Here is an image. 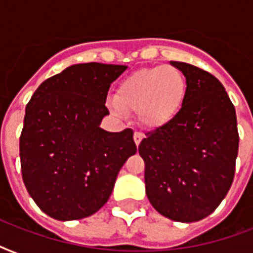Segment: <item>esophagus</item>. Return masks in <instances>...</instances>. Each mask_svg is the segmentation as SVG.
Listing matches in <instances>:
<instances>
[{
  "mask_svg": "<svg viewBox=\"0 0 253 253\" xmlns=\"http://www.w3.org/2000/svg\"><path fill=\"white\" fill-rule=\"evenodd\" d=\"M143 138H144V135H143L142 132H138V131H136V132L134 134L135 144H136V146H139V144H140V142H142Z\"/></svg>",
  "mask_w": 253,
  "mask_h": 253,
  "instance_id": "obj_1",
  "label": "esophagus"
}]
</instances>
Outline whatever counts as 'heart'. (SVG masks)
I'll return each mask as SVG.
<instances>
[{"label": "heart", "mask_w": 253, "mask_h": 253, "mask_svg": "<svg viewBox=\"0 0 253 253\" xmlns=\"http://www.w3.org/2000/svg\"><path fill=\"white\" fill-rule=\"evenodd\" d=\"M186 97L188 80L182 71L173 65H159L127 76L107 106L118 115L134 111L144 127L162 128L176 121Z\"/></svg>", "instance_id": "heart-1"}]
</instances>
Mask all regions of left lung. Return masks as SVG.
I'll return each instance as SVG.
<instances>
[{
	"instance_id": "8db88e82",
	"label": "left lung",
	"mask_w": 253,
	"mask_h": 253,
	"mask_svg": "<svg viewBox=\"0 0 253 253\" xmlns=\"http://www.w3.org/2000/svg\"><path fill=\"white\" fill-rule=\"evenodd\" d=\"M188 80V97L170 125L139 146L151 205L176 222L209 216L231 188L239 148L235 107L220 81L192 64L170 61Z\"/></svg>"
}]
</instances>
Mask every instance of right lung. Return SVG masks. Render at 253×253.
<instances>
[{
    "label": "right lung",
    "mask_w": 253,
    "mask_h": 253,
    "mask_svg": "<svg viewBox=\"0 0 253 253\" xmlns=\"http://www.w3.org/2000/svg\"><path fill=\"white\" fill-rule=\"evenodd\" d=\"M127 65L73 64L43 81L26 106L22 178L42 211L76 220L106 204L119 170L136 154L134 131L99 127L107 91Z\"/></svg>",
    "instance_id": "add662e5"
}]
</instances>
